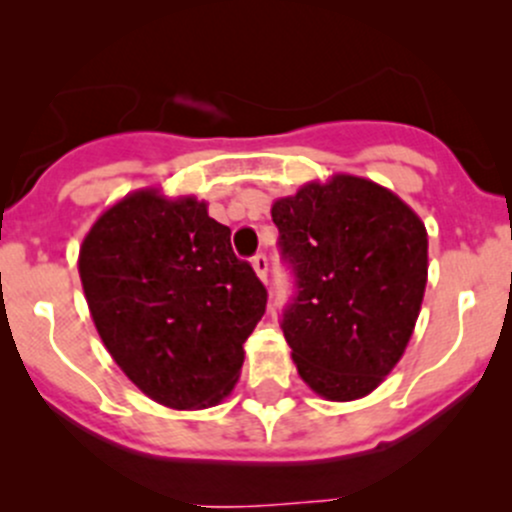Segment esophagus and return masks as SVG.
Segmentation results:
<instances>
[{"label": "esophagus", "mask_w": 512, "mask_h": 512, "mask_svg": "<svg viewBox=\"0 0 512 512\" xmlns=\"http://www.w3.org/2000/svg\"><path fill=\"white\" fill-rule=\"evenodd\" d=\"M267 267L270 265H267V257L262 255V252L252 257V270H255V275L260 277V282H265V285H267Z\"/></svg>", "instance_id": "esophagus-1"}]
</instances>
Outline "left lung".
Returning <instances> with one entry per match:
<instances>
[{
    "label": "left lung",
    "instance_id": "obj_1",
    "mask_svg": "<svg viewBox=\"0 0 512 512\" xmlns=\"http://www.w3.org/2000/svg\"><path fill=\"white\" fill-rule=\"evenodd\" d=\"M297 297L282 319L297 374L327 401L369 396L404 356L428 280V232L384 185L349 173L272 203Z\"/></svg>",
    "mask_w": 512,
    "mask_h": 512
}]
</instances>
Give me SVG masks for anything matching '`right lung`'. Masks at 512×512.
I'll return each instance as SVG.
<instances>
[{"label":"right lung","mask_w":512,"mask_h":512,"mask_svg":"<svg viewBox=\"0 0 512 512\" xmlns=\"http://www.w3.org/2000/svg\"><path fill=\"white\" fill-rule=\"evenodd\" d=\"M79 277L103 347L148 399L195 411L232 394L267 292L205 200L123 195L84 235Z\"/></svg>","instance_id":"add662e5"}]
</instances>
